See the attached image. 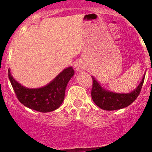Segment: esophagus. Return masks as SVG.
Wrapping results in <instances>:
<instances>
[{
  "label": "esophagus",
  "mask_w": 152,
  "mask_h": 152,
  "mask_svg": "<svg viewBox=\"0 0 152 152\" xmlns=\"http://www.w3.org/2000/svg\"><path fill=\"white\" fill-rule=\"evenodd\" d=\"M74 66H75V69L77 71H82L83 69H85V65H84V63H83L81 60H77L75 64H74Z\"/></svg>",
  "instance_id": "obj_1"
}]
</instances>
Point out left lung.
Masks as SVG:
<instances>
[{
  "mask_svg": "<svg viewBox=\"0 0 152 152\" xmlns=\"http://www.w3.org/2000/svg\"><path fill=\"white\" fill-rule=\"evenodd\" d=\"M92 77L91 98L99 108L105 110H116L129 106L136 100L141 91L144 83V76L136 89L129 93H115L105 90L99 82Z\"/></svg>",
  "mask_w": 152,
  "mask_h": 152,
  "instance_id": "1",
  "label": "left lung"
}]
</instances>
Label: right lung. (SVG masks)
I'll use <instances>...</instances> for the list:
<instances>
[{
  "label": "right lung",
  "mask_w": 152,
  "mask_h": 152,
  "mask_svg": "<svg viewBox=\"0 0 152 152\" xmlns=\"http://www.w3.org/2000/svg\"><path fill=\"white\" fill-rule=\"evenodd\" d=\"M72 67L64 69L54 80L45 87L27 88L19 83L11 75L8 69V78L18 100L25 106L34 110L47 113L57 110L64 99L65 88L74 75Z\"/></svg>",
  "instance_id": "add662e5"
}]
</instances>
